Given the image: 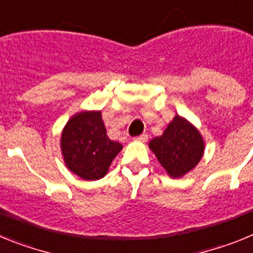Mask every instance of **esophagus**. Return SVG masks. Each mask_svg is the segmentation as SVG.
I'll list each match as a JSON object with an SVG mask.
<instances>
[{"instance_id":"obj_1","label":"esophagus","mask_w":253,"mask_h":253,"mask_svg":"<svg viewBox=\"0 0 253 253\" xmlns=\"http://www.w3.org/2000/svg\"><path fill=\"white\" fill-rule=\"evenodd\" d=\"M134 140H135V142L144 143V142H147V140H148V135H147V134H142V135L134 137Z\"/></svg>"}]
</instances>
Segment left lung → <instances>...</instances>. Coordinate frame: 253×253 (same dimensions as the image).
Instances as JSON below:
<instances>
[{
	"label": "left lung",
	"instance_id": "obj_1",
	"mask_svg": "<svg viewBox=\"0 0 253 253\" xmlns=\"http://www.w3.org/2000/svg\"><path fill=\"white\" fill-rule=\"evenodd\" d=\"M148 146L172 178H180L193 171L205 149L198 128L180 115H175L162 135L154 137Z\"/></svg>",
	"mask_w": 253,
	"mask_h": 253
}]
</instances>
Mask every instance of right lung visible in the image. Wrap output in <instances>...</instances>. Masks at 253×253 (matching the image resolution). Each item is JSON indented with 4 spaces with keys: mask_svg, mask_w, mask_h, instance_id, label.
Wrapping results in <instances>:
<instances>
[{
    "mask_svg": "<svg viewBox=\"0 0 253 253\" xmlns=\"http://www.w3.org/2000/svg\"><path fill=\"white\" fill-rule=\"evenodd\" d=\"M123 146L107 137L100 110L75 114L64 125L60 151L67 169L84 180L102 178Z\"/></svg>",
    "mask_w": 253,
    "mask_h": 253,
    "instance_id": "1",
    "label": "right lung"
}]
</instances>
